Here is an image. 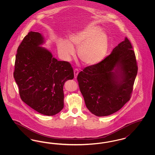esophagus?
<instances>
[{"instance_id":"obj_1","label":"esophagus","mask_w":155,"mask_h":155,"mask_svg":"<svg viewBox=\"0 0 155 155\" xmlns=\"http://www.w3.org/2000/svg\"><path fill=\"white\" fill-rule=\"evenodd\" d=\"M78 73H79L78 70L77 68H75L74 70V78H77V77Z\"/></svg>"}]
</instances>
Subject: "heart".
I'll list each match as a JSON object with an SVG mask.
<instances>
[{"label":"heart","instance_id":"heart-1","mask_svg":"<svg viewBox=\"0 0 155 155\" xmlns=\"http://www.w3.org/2000/svg\"><path fill=\"white\" fill-rule=\"evenodd\" d=\"M60 56L69 61L75 55L74 47L77 48L79 58L87 66H95L104 59L109 48L107 35L96 27H89L70 34L68 41L59 38L56 42Z\"/></svg>","mask_w":155,"mask_h":155}]
</instances>
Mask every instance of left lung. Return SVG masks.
Masks as SVG:
<instances>
[{"mask_svg": "<svg viewBox=\"0 0 155 155\" xmlns=\"http://www.w3.org/2000/svg\"><path fill=\"white\" fill-rule=\"evenodd\" d=\"M137 72L135 52L126 37L101 63L85 67L78 75L89 110L99 117L119 110L131 98Z\"/></svg>", "mask_w": 155, "mask_h": 155, "instance_id": "obj_1", "label": "left lung"}]
</instances>
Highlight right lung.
<instances>
[{
  "instance_id": "1",
  "label": "right lung",
  "mask_w": 155,
  "mask_h": 155,
  "mask_svg": "<svg viewBox=\"0 0 155 155\" xmlns=\"http://www.w3.org/2000/svg\"><path fill=\"white\" fill-rule=\"evenodd\" d=\"M42 35L30 31L17 49L14 78L22 101L46 116H53L64 107L63 85L74 78L69 62L52 58L48 50L39 46Z\"/></svg>"
}]
</instances>
